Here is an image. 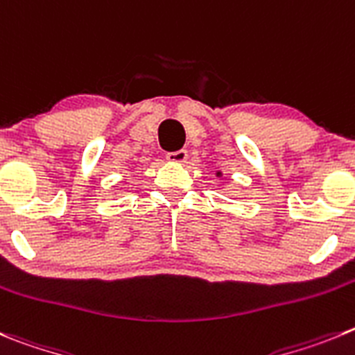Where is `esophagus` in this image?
<instances>
[{
  "label": "esophagus",
  "mask_w": 355,
  "mask_h": 355,
  "mask_svg": "<svg viewBox=\"0 0 355 355\" xmlns=\"http://www.w3.org/2000/svg\"><path fill=\"white\" fill-rule=\"evenodd\" d=\"M166 159L170 162H177V164H182V162L187 161V152L185 150H178V152H171V154L166 155Z\"/></svg>",
  "instance_id": "34e87169"
}]
</instances>
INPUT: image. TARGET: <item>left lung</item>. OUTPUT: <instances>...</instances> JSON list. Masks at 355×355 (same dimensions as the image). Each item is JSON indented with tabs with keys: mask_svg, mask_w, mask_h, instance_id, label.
I'll list each match as a JSON object with an SVG mask.
<instances>
[{
	"mask_svg": "<svg viewBox=\"0 0 355 355\" xmlns=\"http://www.w3.org/2000/svg\"><path fill=\"white\" fill-rule=\"evenodd\" d=\"M216 177H223V171H216Z\"/></svg>",
	"mask_w": 355,
	"mask_h": 355,
	"instance_id": "obj_1",
	"label": "left lung"
}]
</instances>
